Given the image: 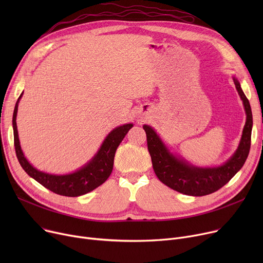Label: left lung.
<instances>
[{
	"mask_svg": "<svg viewBox=\"0 0 263 263\" xmlns=\"http://www.w3.org/2000/svg\"><path fill=\"white\" fill-rule=\"evenodd\" d=\"M233 82L243 101L246 122L236 153L220 166L197 167L191 165L184 159L173 155L153 128L147 124L143 126L154 171L165 185L185 195L204 196L224 186L242 168L251 149L253 115L250 101L244 95L239 81L233 77Z\"/></svg>",
	"mask_w": 263,
	"mask_h": 263,
	"instance_id": "8db88e82",
	"label": "left lung"
}]
</instances>
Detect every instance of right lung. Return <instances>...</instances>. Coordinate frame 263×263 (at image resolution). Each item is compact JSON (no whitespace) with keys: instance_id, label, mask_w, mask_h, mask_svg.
<instances>
[{"instance_id":"1","label":"right lung","mask_w":263,"mask_h":263,"mask_svg":"<svg viewBox=\"0 0 263 263\" xmlns=\"http://www.w3.org/2000/svg\"><path fill=\"white\" fill-rule=\"evenodd\" d=\"M22 95L23 92L20 95L15 109H13L12 128L16 155L24 172L30 177L35 179L41 185H44L46 189L55 193V194L68 197H78L84 195L86 193L104 183L113 171L116 149L121 141L124 139L128 131L133 127V124H123V126H119L113 131H110L105 137L98 153L95 155V157L87 164H85L84 166L81 167L77 172L67 175L47 174L33 167L30 162L26 160L21 150L16 117L18 112V103Z\"/></svg>"}]
</instances>
